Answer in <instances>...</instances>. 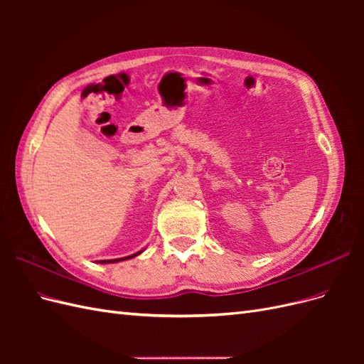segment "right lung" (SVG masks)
<instances>
[{"instance_id": "right-lung-1", "label": "right lung", "mask_w": 364, "mask_h": 364, "mask_svg": "<svg viewBox=\"0 0 364 364\" xmlns=\"http://www.w3.org/2000/svg\"><path fill=\"white\" fill-rule=\"evenodd\" d=\"M139 253H142V250L134 253V255H129V257H124V258H117V259H102L98 261L100 264H114V262H119V261H126V259H130V258H135L136 255H139Z\"/></svg>"}]
</instances>
